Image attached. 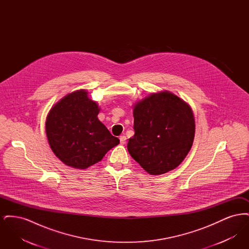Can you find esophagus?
<instances>
[{
    "label": "esophagus",
    "instance_id": "obj_1",
    "mask_svg": "<svg viewBox=\"0 0 249 249\" xmlns=\"http://www.w3.org/2000/svg\"><path fill=\"white\" fill-rule=\"evenodd\" d=\"M119 140H120V143H121V144H124V143L126 142L127 138H126V136L122 135V136H120V137H119Z\"/></svg>",
    "mask_w": 249,
    "mask_h": 249
}]
</instances>
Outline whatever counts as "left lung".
I'll return each instance as SVG.
<instances>
[{
	"instance_id": "obj_1",
	"label": "left lung",
	"mask_w": 249,
	"mask_h": 249,
	"mask_svg": "<svg viewBox=\"0 0 249 249\" xmlns=\"http://www.w3.org/2000/svg\"><path fill=\"white\" fill-rule=\"evenodd\" d=\"M133 118L134 135L127 145L130 156L152 176L176 169L194 140L190 106L172 92L160 91L135 104Z\"/></svg>"
}]
</instances>
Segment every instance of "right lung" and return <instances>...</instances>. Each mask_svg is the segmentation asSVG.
Wrapping results in <instances>:
<instances>
[{
	"mask_svg": "<svg viewBox=\"0 0 249 249\" xmlns=\"http://www.w3.org/2000/svg\"><path fill=\"white\" fill-rule=\"evenodd\" d=\"M99 112L85 89L64 96L50 109L46 121L48 143L64 164L87 169L119 144V138L98 119Z\"/></svg>",
	"mask_w": 249,
	"mask_h": 249,
	"instance_id": "1",
	"label": "right lung"
}]
</instances>
